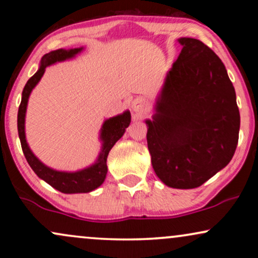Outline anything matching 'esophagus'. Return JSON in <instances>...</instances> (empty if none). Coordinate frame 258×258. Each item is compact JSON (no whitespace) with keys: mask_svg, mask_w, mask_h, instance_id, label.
<instances>
[{"mask_svg":"<svg viewBox=\"0 0 258 258\" xmlns=\"http://www.w3.org/2000/svg\"><path fill=\"white\" fill-rule=\"evenodd\" d=\"M131 108L133 111H137V112H143L147 109V102L144 98H136L135 100H132L131 103Z\"/></svg>","mask_w":258,"mask_h":258,"instance_id":"esophagus-1","label":"esophagus"}]
</instances>
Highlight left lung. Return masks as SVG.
Masks as SVG:
<instances>
[{
	"label": "left lung",
	"instance_id": "obj_1",
	"mask_svg": "<svg viewBox=\"0 0 258 258\" xmlns=\"http://www.w3.org/2000/svg\"><path fill=\"white\" fill-rule=\"evenodd\" d=\"M178 42L182 51L166 74L153 119L146 120L147 142L160 180L171 188L193 189L229 164L240 114L217 54L197 38Z\"/></svg>",
	"mask_w": 258,
	"mask_h": 258
}]
</instances>
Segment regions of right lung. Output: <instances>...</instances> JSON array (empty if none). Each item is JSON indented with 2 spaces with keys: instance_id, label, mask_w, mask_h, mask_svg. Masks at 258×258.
<instances>
[{
  "instance_id": "right-lung-1",
  "label": "right lung",
  "mask_w": 258,
  "mask_h": 258,
  "mask_svg": "<svg viewBox=\"0 0 258 258\" xmlns=\"http://www.w3.org/2000/svg\"><path fill=\"white\" fill-rule=\"evenodd\" d=\"M82 49H84V47L70 49L59 48L44 54L42 59H41L38 70L26 82L22 93V102H20L19 110H18V133H19L22 149L25 155L26 161L29 162V165L34 170V172L37 174V177H40L41 179L48 183L53 188L65 194L90 193V191L94 190V189H97L103 184L106 177V172H108L106 159H108L109 152L114 147V144L122 137L126 128L130 126V122H131V112L128 110L105 120L103 122L102 128H100L99 139L102 142V149H100L98 158L91 166L75 171V172L53 170V168L46 166L43 162H41L36 158V155L31 152L25 137L26 106H28L31 91L40 82L41 78H42L44 72H46L47 67L58 63V61L72 59L76 54H79Z\"/></svg>"
}]
</instances>
